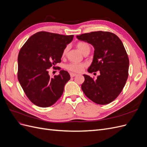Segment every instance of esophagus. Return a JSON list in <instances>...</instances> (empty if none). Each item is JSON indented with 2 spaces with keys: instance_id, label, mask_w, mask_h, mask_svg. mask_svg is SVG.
I'll use <instances>...</instances> for the list:
<instances>
[{
  "instance_id": "34e87169",
  "label": "esophagus",
  "mask_w": 147,
  "mask_h": 147,
  "mask_svg": "<svg viewBox=\"0 0 147 147\" xmlns=\"http://www.w3.org/2000/svg\"><path fill=\"white\" fill-rule=\"evenodd\" d=\"M70 75L71 77H74L75 76H76L77 74H74V73H70Z\"/></svg>"
}]
</instances>
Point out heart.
Here are the masks:
<instances>
[{"label": "heart", "mask_w": 147, "mask_h": 147, "mask_svg": "<svg viewBox=\"0 0 147 147\" xmlns=\"http://www.w3.org/2000/svg\"><path fill=\"white\" fill-rule=\"evenodd\" d=\"M77 47L78 48L79 51H80L82 53H83V54L85 51H90V50H91L90 45H89L87 42H83V41L78 42L77 43ZM67 52V48H65L63 51V54H62L63 57H64L66 55ZM84 67H85V65L83 63H70V64H67L65 65V69L69 71H71V72H81L84 69Z\"/></svg>", "instance_id": "b5f03b06"}]
</instances>
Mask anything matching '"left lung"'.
Here are the masks:
<instances>
[{
  "instance_id": "left-lung-1",
  "label": "left lung",
  "mask_w": 147,
  "mask_h": 147,
  "mask_svg": "<svg viewBox=\"0 0 147 147\" xmlns=\"http://www.w3.org/2000/svg\"><path fill=\"white\" fill-rule=\"evenodd\" d=\"M77 37L94 47L88 72H100L96 80L83 75L82 90L95 103L109 104L121 93L128 77L129 61L123 44L117 35L104 31L82 34Z\"/></svg>"
}]
</instances>
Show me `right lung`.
I'll use <instances>...</instances> for the list:
<instances>
[{
	"mask_svg": "<svg viewBox=\"0 0 147 147\" xmlns=\"http://www.w3.org/2000/svg\"><path fill=\"white\" fill-rule=\"evenodd\" d=\"M73 38L74 35L41 31L32 35L21 47L18 57V79L26 96L35 105L50 107L63 94L70 78L69 74L62 70L51 78L48 71L61 63L63 51Z\"/></svg>",
	"mask_w": 147,
	"mask_h": 147,
	"instance_id": "right-lung-1",
	"label": "right lung"
}]
</instances>
